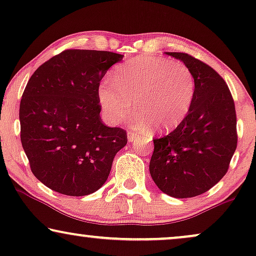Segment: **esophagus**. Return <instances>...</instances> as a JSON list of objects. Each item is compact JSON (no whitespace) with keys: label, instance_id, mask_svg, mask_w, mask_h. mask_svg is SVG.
I'll return each instance as SVG.
<instances>
[{"label":"esophagus","instance_id":"esophagus-1","mask_svg":"<svg viewBox=\"0 0 256 256\" xmlns=\"http://www.w3.org/2000/svg\"><path fill=\"white\" fill-rule=\"evenodd\" d=\"M140 138H141V135H140L138 132H128V140L130 142H134V141H136V140H138Z\"/></svg>","mask_w":256,"mask_h":256}]
</instances>
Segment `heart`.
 <instances>
[{"mask_svg":"<svg viewBox=\"0 0 256 256\" xmlns=\"http://www.w3.org/2000/svg\"><path fill=\"white\" fill-rule=\"evenodd\" d=\"M112 80L100 85L99 99L108 120L118 124L132 110V101L140 114L135 124H155L169 130L180 124L194 96V78L182 62L157 57L132 59L118 66Z\"/></svg>","mask_w":256,"mask_h":256,"instance_id":"b5f03b06","label":"heart"}]
</instances>
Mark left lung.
I'll use <instances>...</instances> for the list:
<instances>
[{"mask_svg":"<svg viewBox=\"0 0 256 256\" xmlns=\"http://www.w3.org/2000/svg\"><path fill=\"white\" fill-rule=\"evenodd\" d=\"M180 59L194 78L190 110L177 128L154 138L149 170L155 184L174 198L205 194L225 176L236 149V113L230 90L216 70L184 54Z\"/></svg>","mask_w":256,"mask_h":256,"instance_id":"left-lung-1","label":"left lung"}]
</instances>
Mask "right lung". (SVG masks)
I'll return each mask as SVG.
<instances>
[{"label": "right lung", "mask_w": 256, "mask_h": 256, "mask_svg": "<svg viewBox=\"0 0 256 256\" xmlns=\"http://www.w3.org/2000/svg\"><path fill=\"white\" fill-rule=\"evenodd\" d=\"M124 56L70 48L42 64L20 104V142L38 180L62 194H93L110 176L124 129L100 118L99 86Z\"/></svg>", "instance_id": "right-lung-1"}]
</instances>
